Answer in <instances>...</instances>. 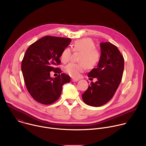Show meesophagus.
Returning <instances> with one entry per match:
<instances>
[{
  "mask_svg": "<svg viewBox=\"0 0 146 146\" xmlns=\"http://www.w3.org/2000/svg\"><path fill=\"white\" fill-rule=\"evenodd\" d=\"M78 81V79L74 78H72V81H73V82H76V81Z\"/></svg>",
  "mask_w": 146,
  "mask_h": 146,
  "instance_id": "1",
  "label": "esophagus"
}]
</instances>
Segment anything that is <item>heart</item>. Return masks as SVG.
Segmentation results:
<instances>
[{
    "instance_id": "obj_1",
    "label": "heart",
    "mask_w": 146,
    "mask_h": 146,
    "mask_svg": "<svg viewBox=\"0 0 146 146\" xmlns=\"http://www.w3.org/2000/svg\"><path fill=\"white\" fill-rule=\"evenodd\" d=\"M73 50L76 52H80L78 61L80 63H70L65 68V72L73 77H78L80 73L84 72L87 66L90 68H94L100 60V53L95 48V44L94 41L88 38H82L76 40L73 45ZM71 50L66 47L62 51L60 56L61 61L63 63H66L70 58Z\"/></svg>"
}]
</instances>
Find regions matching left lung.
I'll list each match as a JSON object with an SVG mask.
<instances>
[{
  "label": "left lung",
  "instance_id": "obj_1",
  "mask_svg": "<svg viewBox=\"0 0 146 146\" xmlns=\"http://www.w3.org/2000/svg\"><path fill=\"white\" fill-rule=\"evenodd\" d=\"M101 55L96 68L88 74V77L97 78L91 82L82 94V100L87 105L99 107L113 97L122 80L124 59L118 48L109 43H100Z\"/></svg>",
  "mask_w": 146,
  "mask_h": 146
}]
</instances>
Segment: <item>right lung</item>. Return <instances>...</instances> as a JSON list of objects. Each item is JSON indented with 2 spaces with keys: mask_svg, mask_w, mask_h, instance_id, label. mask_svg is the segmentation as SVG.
I'll return each mask as SVG.
<instances>
[{
  "mask_svg": "<svg viewBox=\"0 0 146 146\" xmlns=\"http://www.w3.org/2000/svg\"><path fill=\"white\" fill-rule=\"evenodd\" d=\"M71 42V38L46 36L35 41L27 50L21 63V70L27 88L32 97L43 105L56 101L62 86L70 81V76L60 73L55 68L60 64V54ZM58 72L52 78L50 72Z\"/></svg>",
  "mask_w": 146,
  "mask_h": 146,
  "instance_id": "obj_1",
  "label": "right lung"
}]
</instances>
